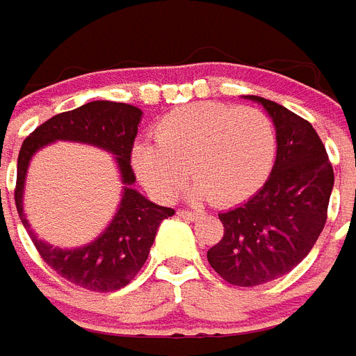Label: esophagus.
<instances>
[{"label": "esophagus", "instance_id": "obj_1", "mask_svg": "<svg viewBox=\"0 0 356 356\" xmlns=\"http://www.w3.org/2000/svg\"><path fill=\"white\" fill-rule=\"evenodd\" d=\"M177 215H179V217L186 218V220H192V218H196V215H198V213L191 211V209H179Z\"/></svg>", "mask_w": 356, "mask_h": 356}]
</instances>
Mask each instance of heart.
Listing matches in <instances>:
<instances>
[{
  "mask_svg": "<svg viewBox=\"0 0 356 356\" xmlns=\"http://www.w3.org/2000/svg\"><path fill=\"white\" fill-rule=\"evenodd\" d=\"M154 139L136 145L131 154L141 183L158 198L171 200L191 171L192 196L217 205L238 204L259 191L277 149L264 111L217 102L173 109L158 120Z\"/></svg>",
  "mask_w": 356,
  "mask_h": 356,
  "instance_id": "obj_1",
  "label": "heart"
}]
</instances>
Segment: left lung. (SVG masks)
Returning a JSON list of instances; mask_svg holds the SVG:
<instances>
[{"label": "left lung", "mask_w": 356, "mask_h": 356, "mask_svg": "<svg viewBox=\"0 0 356 356\" xmlns=\"http://www.w3.org/2000/svg\"><path fill=\"white\" fill-rule=\"evenodd\" d=\"M275 124L277 158L264 186L218 213L225 234L207 260L226 283L257 286L296 268L325 228L334 170L313 126L283 105L251 96Z\"/></svg>", "instance_id": "8db88e82"}]
</instances>
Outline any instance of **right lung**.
I'll return each mask as SVG.
<instances>
[{
  "label": "right lung",
  "instance_id": "add662e5",
  "mask_svg": "<svg viewBox=\"0 0 356 356\" xmlns=\"http://www.w3.org/2000/svg\"><path fill=\"white\" fill-rule=\"evenodd\" d=\"M139 120L141 109L134 105L105 99L90 102L73 111L60 113L38 126L24 139L18 152L15 204L20 220L41 259L60 277L86 291L111 292L128 285L147 262L160 222L175 213L171 207L152 204L131 188L136 183V173L130 160ZM56 138L90 143L113 152L118 156L127 185L112 225L99 238L79 250H58L38 240L22 209L23 179L29 158L38 148Z\"/></svg>",
  "mask_w": 356,
  "mask_h": 356
}]
</instances>
